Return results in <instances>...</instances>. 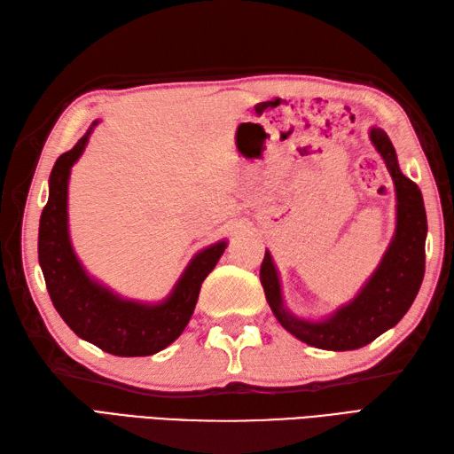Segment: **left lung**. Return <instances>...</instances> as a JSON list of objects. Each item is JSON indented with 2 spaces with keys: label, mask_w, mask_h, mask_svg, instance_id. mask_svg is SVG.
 Returning a JSON list of instances; mask_svg holds the SVG:
<instances>
[{
  "label": "left lung",
  "mask_w": 454,
  "mask_h": 454,
  "mask_svg": "<svg viewBox=\"0 0 454 454\" xmlns=\"http://www.w3.org/2000/svg\"><path fill=\"white\" fill-rule=\"evenodd\" d=\"M370 140L381 153L396 192V229L378 270L360 293L329 317L310 322L293 316L283 302L279 273L265 250L260 281L278 322L306 345L324 350H355L366 347L387 329L395 327L412 306L426 271L427 219L418 184L403 175L387 132L372 127Z\"/></svg>",
  "instance_id": "1"
}]
</instances>
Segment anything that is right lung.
Returning a JSON list of instances; mask_svg holds the SVG:
<instances>
[{"instance_id":"1","label":"right lung","mask_w":454,"mask_h":454,"mask_svg":"<svg viewBox=\"0 0 454 454\" xmlns=\"http://www.w3.org/2000/svg\"><path fill=\"white\" fill-rule=\"evenodd\" d=\"M94 121L73 150L61 153L50 175L48 204L42 209L38 260L55 310L81 339L115 356H150L169 347L191 322L200 286L215 268L227 242L200 250L173 291L158 304L127 301L92 279L69 239L67 189L71 168L82 156Z\"/></svg>"}]
</instances>
